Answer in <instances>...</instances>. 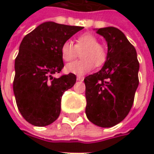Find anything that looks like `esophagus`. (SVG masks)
Here are the masks:
<instances>
[{
  "mask_svg": "<svg viewBox=\"0 0 154 154\" xmlns=\"http://www.w3.org/2000/svg\"><path fill=\"white\" fill-rule=\"evenodd\" d=\"M77 80H79V81H83V80H84V77H82V76H77Z\"/></svg>",
  "mask_w": 154,
  "mask_h": 154,
  "instance_id": "34e87169",
  "label": "esophagus"
}]
</instances>
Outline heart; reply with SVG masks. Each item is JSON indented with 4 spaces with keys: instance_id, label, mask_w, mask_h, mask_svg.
I'll return each instance as SVG.
<instances>
[{
    "instance_id": "1",
    "label": "heart",
    "mask_w": 154,
    "mask_h": 154,
    "mask_svg": "<svg viewBox=\"0 0 154 154\" xmlns=\"http://www.w3.org/2000/svg\"><path fill=\"white\" fill-rule=\"evenodd\" d=\"M80 53L81 60L68 63L65 70L69 74L81 76L92 71L94 65L101 66L106 61V51L99 45L98 38L92 33H83L76 40L75 45L66 41L61 47V55L63 61L70 62Z\"/></svg>"
}]
</instances>
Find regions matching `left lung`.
<instances>
[{"label": "left lung", "mask_w": 154, "mask_h": 154, "mask_svg": "<svg viewBox=\"0 0 154 154\" xmlns=\"http://www.w3.org/2000/svg\"><path fill=\"white\" fill-rule=\"evenodd\" d=\"M107 42L108 52L103 68L86 76V114L102 128L121 122L130 111L139 85L140 64L136 51L126 36L113 26L97 29Z\"/></svg>", "instance_id": "left-lung-1"}]
</instances>
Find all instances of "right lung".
<instances>
[{"mask_svg":"<svg viewBox=\"0 0 154 154\" xmlns=\"http://www.w3.org/2000/svg\"><path fill=\"white\" fill-rule=\"evenodd\" d=\"M83 27L45 22L25 36L15 59L14 92L22 116L38 127L51 124L61 112L65 91L76 82L74 74L55 78L64 67L62 44Z\"/></svg>","mask_w":154,"mask_h":154,"instance_id":"1","label":"right lung"}]
</instances>
